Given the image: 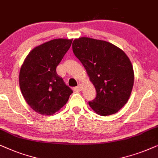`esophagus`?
Listing matches in <instances>:
<instances>
[{
	"mask_svg": "<svg viewBox=\"0 0 158 158\" xmlns=\"http://www.w3.org/2000/svg\"><path fill=\"white\" fill-rule=\"evenodd\" d=\"M73 89L75 90V91H81V85H79L77 86V87H75L74 88H73Z\"/></svg>",
	"mask_w": 158,
	"mask_h": 158,
	"instance_id": "34e87169",
	"label": "esophagus"
}]
</instances>
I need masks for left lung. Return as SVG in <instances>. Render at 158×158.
I'll return each mask as SVG.
<instances>
[{"instance_id":"obj_1","label":"left lung","mask_w":158,"mask_h":158,"mask_svg":"<svg viewBox=\"0 0 158 158\" xmlns=\"http://www.w3.org/2000/svg\"><path fill=\"white\" fill-rule=\"evenodd\" d=\"M72 49L96 89L89 106L102 116L117 113L128 102L134 85L133 66L127 54L112 43L87 37L75 39Z\"/></svg>"}]
</instances>
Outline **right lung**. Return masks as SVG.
I'll list each match as a JSON object with an SVG mask.
<instances>
[{
	"label": "right lung",
	"mask_w": 158,
	"mask_h": 158,
	"mask_svg": "<svg viewBox=\"0 0 158 158\" xmlns=\"http://www.w3.org/2000/svg\"><path fill=\"white\" fill-rule=\"evenodd\" d=\"M72 39H54L37 46L21 67L19 87L30 108L51 115L66 104L73 91L56 73V67L71 47Z\"/></svg>",
	"instance_id": "obj_1"
}]
</instances>
